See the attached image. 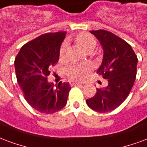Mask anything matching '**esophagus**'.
Returning <instances> with one entry per match:
<instances>
[{
    "instance_id": "esophagus-1",
    "label": "esophagus",
    "mask_w": 147,
    "mask_h": 147,
    "mask_svg": "<svg viewBox=\"0 0 147 147\" xmlns=\"http://www.w3.org/2000/svg\"><path fill=\"white\" fill-rule=\"evenodd\" d=\"M70 84L72 86H74V85H81V83H80V82H76V81H73L72 83H70Z\"/></svg>"
}]
</instances>
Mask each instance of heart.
Listing matches in <instances>:
<instances>
[{
  "mask_svg": "<svg viewBox=\"0 0 147 147\" xmlns=\"http://www.w3.org/2000/svg\"><path fill=\"white\" fill-rule=\"evenodd\" d=\"M75 40L83 50L88 51H92L96 45V39L92 35L88 33H81L75 37ZM67 48V44L64 42L62 45L59 51V55L63 56ZM91 71V66L84 63H73L66 69V74L67 77L74 81H81L86 78L88 74Z\"/></svg>",
  "mask_w": 147,
  "mask_h": 147,
  "instance_id": "heart-1",
  "label": "heart"
}]
</instances>
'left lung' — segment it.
<instances>
[{"label":"left lung","mask_w":147,"mask_h":147,"mask_svg":"<svg viewBox=\"0 0 147 147\" xmlns=\"http://www.w3.org/2000/svg\"><path fill=\"white\" fill-rule=\"evenodd\" d=\"M100 43L103 55L98 74L108 80V86L97 88L92 98L86 100L92 110L107 113L118 107L127 98L136 77L138 59L128 43L104 30H92Z\"/></svg>","instance_id":"1"}]
</instances>
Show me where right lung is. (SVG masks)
Here are the masks:
<instances>
[{
  "label": "right lung",
  "mask_w": 147,
  "mask_h": 147,
  "mask_svg": "<svg viewBox=\"0 0 147 147\" xmlns=\"http://www.w3.org/2000/svg\"><path fill=\"white\" fill-rule=\"evenodd\" d=\"M66 32L48 33L22 46L15 59L18 84L25 99L40 113H54L66 104L69 83H49V67L57 63Z\"/></svg>",
  "instance_id": "add662e5"
}]
</instances>
